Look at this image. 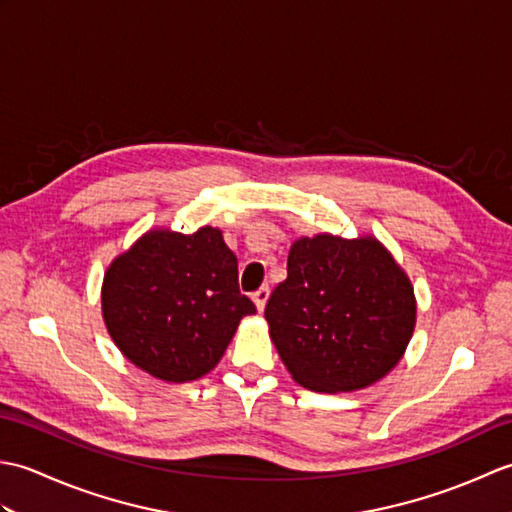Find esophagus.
Segmentation results:
<instances>
[{
  "label": "esophagus",
  "instance_id": "34e87169",
  "mask_svg": "<svg viewBox=\"0 0 512 512\" xmlns=\"http://www.w3.org/2000/svg\"><path fill=\"white\" fill-rule=\"evenodd\" d=\"M268 297H270V290H268V286H264V288H259L255 295H253V301H255V308L259 310V312H264V308H266V303H268Z\"/></svg>",
  "mask_w": 512,
  "mask_h": 512
}]
</instances>
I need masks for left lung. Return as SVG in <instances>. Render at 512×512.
<instances>
[{"label": "left lung", "mask_w": 512, "mask_h": 512, "mask_svg": "<svg viewBox=\"0 0 512 512\" xmlns=\"http://www.w3.org/2000/svg\"><path fill=\"white\" fill-rule=\"evenodd\" d=\"M264 314L290 376L339 394L378 383L400 363L418 306L407 273L374 235L319 233L292 242L288 277Z\"/></svg>", "instance_id": "obj_1"}]
</instances>
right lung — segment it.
I'll return each instance as SVG.
<instances>
[{
	"label": "right lung",
	"instance_id": "add662e5",
	"mask_svg": "<svg viewBox=\"0 0 512 512\" xmlns=\"http://www.w3.org/2000/svg\"><path fill=\"white\" fill-rule=\"evenodd\" d=\"M101 310L127 361L165 383L209 374L239 321L257 312L239 292L237 257L213 226L191 235L149 228L107 266Z\"/></svg>",
	"mask_w": 512,
	"mask_h": 512
}]
</instances>
